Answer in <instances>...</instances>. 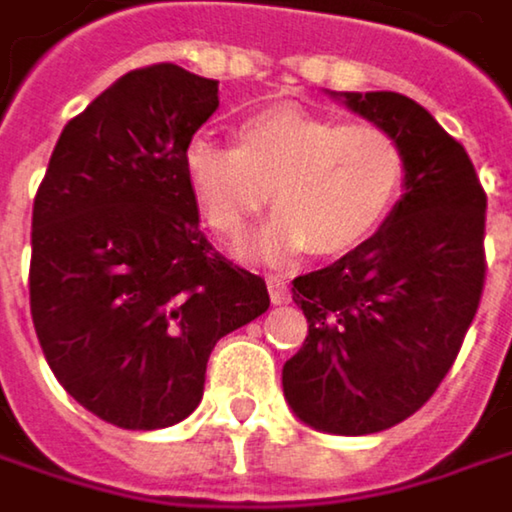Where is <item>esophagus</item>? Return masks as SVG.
<instances>
[{"mask_svg":"<svg viewBox=\"0 0 512 512\" xmlns=\"http://www.w3.org/2000/svg\"><path fill=\"white\" fill-rule=\"evenodd\" d=\"M268 292H271V301H274V304H286V301H289V295H292V292H289V286H286V280H283V277H277V274H271V277H268Z\"/></svg>","mask_w":512,"mask_h":512,"instance_id":"obj_1","label":"esophagus"}]
</instances>
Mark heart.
<instances>
[{
    "label": "heart",
    "mask_w": 512,
    "mask_h": 512,
    "mask_svg": "<svg viewBox=\"0 0 512 512\" xmlns=\"http://www.w3.org/2000/svg\"><path fill=\"white\" fill-rule=\"evenodd\" d=\"M235 141L196 135L183 150V174L208 226L235 247L274 193L280 211L259 241L268 256L307 247L338 256L365 244L407 180L401 141L368 120L277 105L244 117Z\"/></svg>",
    "instance_id": "b5f03b06"
}]
</instances>
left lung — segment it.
<instances>
[{"label":"left lung","instance_id":"1","mask_svg":"<svg viewBox=\"0 0 512 512\" xmlns=\"http://www.w3.org/2000/svg\"><path fill=\"white\" fill-rule=\"evenodd\" d=\"M407 156L389 220L338 262L292 280L307 338L283 365L295 416L374 434L413 416L450 374L486 283V193L465 147L401 93H344Z\"/></svg>","mask_w":512,"mask_h":512}]
</instances>
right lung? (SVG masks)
Wrapping results in <instances>:
<instances>
[{"instance_id":"1","label":"right lung","mask_w":512,"mask_h":512,"mask_svg":"<svg viewBox=\"0 0 512 512\" xmlns=\"http://www.w3.org/2000/svg\"><path fill=\"white\" fill-rule=\"evenodd\" d=\"M220 84L135 69L62 129L32 205L29 307L53 377L99 419L153 431L193 413L211 350L271 304L199 229L183 150Z\"/></svg>"}]
</instances>
